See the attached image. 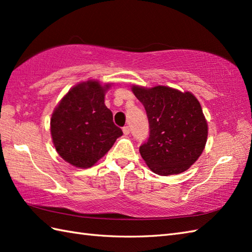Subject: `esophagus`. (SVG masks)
<instances>
[{
  "instance_id": "1",
  "label": "esophagus",
  "mask_w": 252,
  "mask_h": 252,
  "mask_svg": "<svg viewBox=\"0 0 252 252\" xmlns=\"http://www.w3.org/2000/svg\"><path fill=\"white\" fill-rule=\"evenodd\" d=\"M122 131H123V133H125L126 135H127V134H130V127L127 126H123L122 127Z\"/></svg>"
}]
</instances>
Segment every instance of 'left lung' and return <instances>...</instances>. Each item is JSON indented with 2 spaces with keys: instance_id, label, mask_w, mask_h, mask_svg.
<instances>
[{
  "instance_id": "left-lung-1",
  "label": "left lung",
  "mask_w": 252,
  "mask_h": 252,
  "mask_svg": "<svg viewBox=\"0 0 252 252\" xmlns=\"http://www.w3.org/2000/svg\"><path fill=\"white\" fill-rule=\"evenodd\" d=\"M132 91L146 110L149 136L140 146L142 158L159 175L184 172L205 148L208 126L201 106L189 92L168 87Z\"/></svg>"
}]
</instances>
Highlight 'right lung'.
Here are the masks:
<instances>
[{
  "instance_id": "right-lung-1",
  "label": "right lung",
  "mask_w": 252,
  "mask_h": 252,
  "mask_svg": "<svg viewBox=\"0 0 252 252\" xmlns=\"http://www.w3.org/2000/svg\"><path fill=\"white\" fill-rule=\"evenodd\" d=\"M108 88L109 84L101 87L97 81L80 83L53 112V143L60 156L74 167H92L123 134L104 103Z\"/></svg>"
}]
</instances>
